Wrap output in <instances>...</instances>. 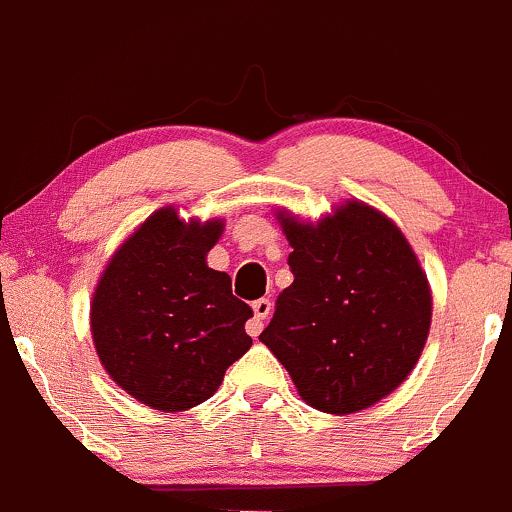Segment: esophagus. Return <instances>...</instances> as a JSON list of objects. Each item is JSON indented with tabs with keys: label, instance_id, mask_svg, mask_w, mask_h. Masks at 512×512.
<instances>
[{
	"label": "esophagus",
	"instance_id": "34e87169",
	"mask_svg": "<svg viewBox=\"0 0 512 512\" xmlns=\"http://www.w3.org/2000/svg\"><path fill=\"white\" fill-rule=\"evenodd\" d=\"M252 311H255V319L250 321V324H247V333H250V336H260L262 333V321L267 319V316L272 314V301L270 299H257V301H252Z\"/></svg>",
	"mask_w": 512,
	"mask_h": 512
}]
</instances>
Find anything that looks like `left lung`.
Returning a JSON list of instances; mask_svg holds the SVG:
<instances>
[{"label":"left lung","instance_id":"obj_1","mask_svg":"<svg viewBox=\"0 0 512 512\" xmlns=\"http://www.w3.org/2000/svg\"><path fill=\"white\" fill-rule=\"evenodd\" d=\"M294 282L260 341L299 397L326 414L368 410L417 365L432 326V287L405 233L346 198L319 220L277 208Z\"/></svg>","mask_w":512,"mask_h":512}]
</instances>
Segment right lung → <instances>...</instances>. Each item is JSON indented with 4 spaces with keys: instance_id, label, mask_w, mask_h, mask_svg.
Instances as JSON below:
<instances>
[{
    "instance_id": "1",
    "label": "right lung",
    "mask_w": 512,
    "mask_h": 512,
    "mask_svg": "<svg viewBox=\"0 0 512 512\" xmlns=\"http://www.w3.org/2000/svg\"><path fill=\"white\" fill-rule=\"evenodd\" d=\"M223 228V218L184 220L176 206L159 208L112 252L95 284L90 333L102 368L152 410L206 402L252 346V309L206 262Z\"/></svg>"
}]
</instances>
